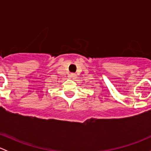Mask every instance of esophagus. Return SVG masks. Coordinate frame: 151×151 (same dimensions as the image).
I'll return each mask as SVG.
<instances>
[{
  "mask_svg": "<svg viewBox=\"0 0 151 151\" xmlns=\"http://www.w3.org/2000/svg\"><path fill=\"white\" fill-rule=\"evenodd\" d=\"M69 77L70 78L74 79V78H75V77H77V75H76L75 74H74V73H71V74H69Z\"/></svg>",
  "mask_w": 151,
  "mask_h": 151,
  "instance_id": "obj_1",
  "label": "esophagus"
}]
</instances>
